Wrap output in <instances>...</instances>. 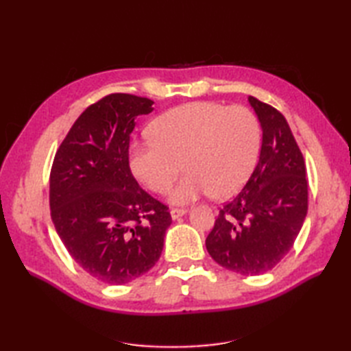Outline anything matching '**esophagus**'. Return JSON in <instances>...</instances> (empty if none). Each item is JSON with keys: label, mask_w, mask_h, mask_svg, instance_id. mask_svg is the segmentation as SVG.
Segmentation results:
<instances>
[{"label": "esophagus", "mask_w": 351, "mask_h": 351, "mask_svg": "<svg viewBox=\"0 0 351 351\" xmlns=\"http://www.w3.org/2000/svg\"><path fill=\"white\" fill-rule=\"evenodd\" d=\"M184 214H187V210H184V208H171V210H170V215H171V219H173V220L182 217Z\"/></svg>", "instance_id": "esophagus-1"}]
</instances>
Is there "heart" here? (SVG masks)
I'll return each mask as SVG.
<instances>
[{"mask_svg":"<svg viewBox=\"0 0 351 351\" xmlns=\"http://www.w3.org/2000/svg\"><path fill=\"white\" fill-rule=\"evenodd\" d=\"M154 140L130 147L134 176L154 193H164L180 173L185 175L169 191L175 205L213 195H235L249 180L261 147L256 116L241 106L191 102L175 107L151 123Z\"/></svg>","mask_w":351,"mask_h":351,"instance_id":"heart-1","label":"heart"}]
</instances>
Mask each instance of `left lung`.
Masks as SVG:
<instances>
[{"mask_svg": "<svg viewBox=\"0 0 351 351\" xmlns=\"http://www.w3.org/2000/svg\"><path fill=\"white\" fill-rule=\"evenodd\" d=\"M249 102L263 130L259 160L243 190L223 205L205 244L221 267L256 276L293 247L308 213V181L287 119L253 96Z\"/></svg>", "mask_w": 351, "mask_h": 351, "instance_id": "left-lung-1", "label": "left lung"}]
</instances>
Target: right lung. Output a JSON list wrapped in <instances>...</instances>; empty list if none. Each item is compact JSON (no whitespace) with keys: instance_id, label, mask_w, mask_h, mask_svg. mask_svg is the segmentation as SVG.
Here are the masks:
<instances>
[{"instance_id":"obj_1","label":"right lung","mask_w":351,"mask_h":351,"mask_svg":"<svg viewBox=\"0 0 351 351\" xmlns=\"http://www.w3.org/2000/svg\"><path fill=\"white\" fill-rule=\"evenodd\" d=\"M154 101L111 93L87 107L52 162L51 219L72 259L110 285L145 274L160 259L171 217L130 169V136Z\"/></svg>"}]
</instances>
